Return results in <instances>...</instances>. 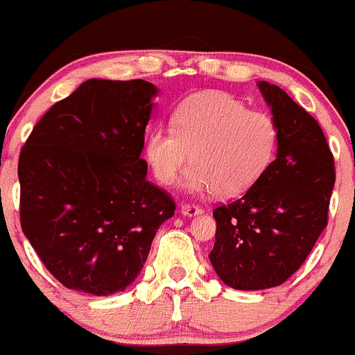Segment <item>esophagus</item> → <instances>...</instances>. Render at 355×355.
<instances>
[{
	"label": "esophagus",
	"mask_w": 355,
	"mask_h": 355,
	"mask_svg": "<svg viewBox=\"0 0 355 355\" xmlns=\"http://www.w3.org/2000/svg\"><path fill=\"white\" fill-rule=\"evenodd\" d=\"M181 212H183L184 216H188V218H191V216L202 214V212H204V209L198 207V205H193V204H181Z\"/></svg>",
	"instance_id": "obj_1"
}]
</instances>
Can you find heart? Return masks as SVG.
<instances>
[{
  "label": "heart",
  "mask_w": 355,
  "mask_h": 355,
  "mask_svg": "<svg viewBox=\"0 0 355 355\" xmlns=\"http://www.w3.org/2000/svg\"><path fill=\"white\" fill-rule=\"evenodd\" d=\"M279 148V125L266 111L248 110L226 92H198L181 101L171 127H153L143 153L155 180L172 184L191 162L184 187L239 197L263 178Z\"/></svg>",
  "instance_id": "heart-1"
}]
</instances>
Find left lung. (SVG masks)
I'll return each mask as SVG.
<instances>
[{
  "instance_id": "8db88e82",
  "label": "left lung",
  "mask_w": 355,
  "mask_h": 355,
  "mask_svg": "<svg viewBox=\"0 0 355 355\" xmlns=\"http://www.w3.org/2000/svg\"><path fill=\"white\" fill-rule=\"evenodd\" d=\"M279 125L277 157L241 198L212 211L216 242L209 259L226 286L275 288L310 254L327 226L335 158L320 125L281 87L258 82Z\"/></svg>"
}]
</instances>
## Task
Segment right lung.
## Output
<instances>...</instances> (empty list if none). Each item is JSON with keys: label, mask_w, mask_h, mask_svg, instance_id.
Here are the masks:
<instances>
[{"label": "right lung", "mask_w": 355, "mask_h": 355, "mask_svg": "<svg viewBox=\"0 0 355 355\" xmlns=\"http://www.w3.org/2000/svg\"><path fill=\"white\" fill-rule=\"evenodd\" d=\"M157 92L144 80H87L43 114L20 150V226L67 289L123 291L174 216L175 202L146 180L141 158Z\"/></svg>", "instance_id": "add662e5"}]
</instances>
